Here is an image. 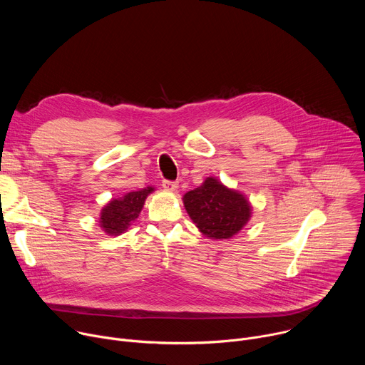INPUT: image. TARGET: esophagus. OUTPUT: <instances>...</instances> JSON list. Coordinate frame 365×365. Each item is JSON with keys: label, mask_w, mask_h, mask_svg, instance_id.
<instances>
[{"label": "esophagus", "mask_w": 365, "mask_h": 365, "mask_svg": "<svg viewBox=\"0 0 365 365\" xmlns=\"http://www.w3.org/2000/svg\"><path fill=\"white\" fill-rule=\"evenodd\" d=\"M162 186H163L166 190H169V192H175L179 185H178V182H175V180H163Z\"/></svg>", "instance_id": "obj_1"}]
</instances>
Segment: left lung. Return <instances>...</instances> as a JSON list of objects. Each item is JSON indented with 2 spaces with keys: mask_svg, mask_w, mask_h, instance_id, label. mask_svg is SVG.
<instances>
[{
  "mask_svg": "<svg viewBox=\"0 0 365 365\" xmlns=\"http://www.w3.org/2000/svg\"><path fill=\"white\" fill-rule=\"evenodd\" d=\"M185 207L206 235L217 240L231 238L250 220V203L247 199L234 192L218 180L207 178L202 186L187 192L183 196Z\"/></svg>",
  "mask_w": 365,
  "mask_h": 365,
  "instance_id": "left-lung-1",
  "label": "left lung"
}]
</instances>
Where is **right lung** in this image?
Here are the masks:
<instances>
[{
	"label": "right lung",
	"mask_w": 365,
	"mask_h": 365,
	"mask_svg": "<svg viewBox=\"0 0 365 365\" xmlns=\"http://www.w3.org/2000/svg\"><path fill=\"white\" fill-rule=\"evenodd\" d=\"M150 192H153V187L130 192L121 199L111 200L102 210L101 227L110 235L123 234L128 225H131V222L138 218L144 200Z\"/></svg>",
	"instance_id": "1"
}]
</instances>
